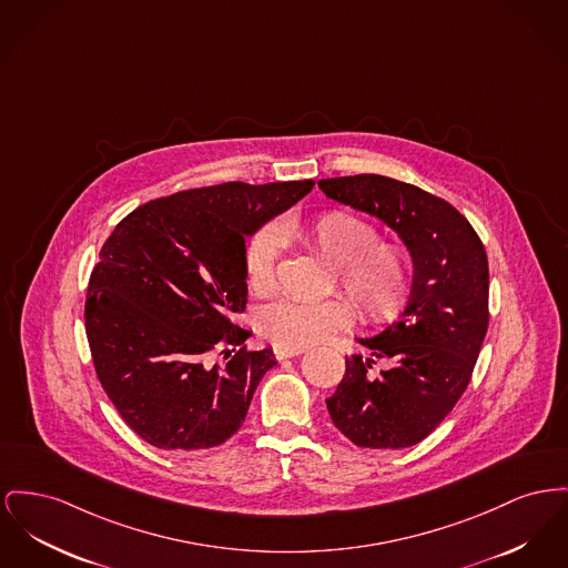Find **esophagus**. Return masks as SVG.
I'll return each instance as SVG.
<instances>
[{
	"instance_id": "esophagus-1",
	"label": "esophagus",
	"mask_w": 568,
	"mask_h": 568,
	"mask_svg": "<svg viewBox=\"0 0 568 568\" xmlns=\"http://www.w3.org/2000/svg\"><path fill=\"white\" fill-rule=\"evenodd\" d=\"M304 349H290V347H281V345H274L272 354L276 361H285V358H294V356H301Z\"/></svg>"
}]
</instances>
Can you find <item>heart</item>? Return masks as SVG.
Returning <instances> with one entry per match:
<instances>
[{
  "instance_id": "heart-1",
  "label": "heart",
  "mask_w": 568,
  "mask_h": 568,
  "mask_svg": "<svg viewBox=\"0 0 568 568\" xmlns=\"http://www.w3.org/2000/svg\"><path fill=\"white\" fill-rule=\"evenodd\" d=\"M285 237H296L308 251L336 267L338 290L354 302L361 317L384 324L399 315L412 292V266L405 248L379 242L377 230L356 214L331 210L302 223H285ZM278 234L264 230L246 248V283L267 294L276 281ZM354 322V308L343 298L324 302H272L262 315V331L281 347L304 349L322 343Z\"/></svg>"
}]
</instances>
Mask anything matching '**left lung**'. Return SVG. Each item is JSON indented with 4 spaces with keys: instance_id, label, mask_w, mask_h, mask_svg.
I'll return each mask as SVG.
<instances>
[{
    "instance_id": "left-lung-1",
    "label": "left lung",
    "mask_w": 568,
    "mask_h": 568,
    "mask_svg": "<svg viewBox=\"0 0 568 568\" xmlns=\"http://www.w3.org/2000/svg\"><path fill=\"white\" fill-rule=\"evenodd\" d=\"M317 184L326 197L393 227L414 264L399 322L358 338L368 358H345V375L326 399L331 418L356 446H414L450 414L471 379L489 326L485 246L457 207L414 184L375 173ZM377 359L383 368L373 374Z\"/></svg>"
}]
</instances>
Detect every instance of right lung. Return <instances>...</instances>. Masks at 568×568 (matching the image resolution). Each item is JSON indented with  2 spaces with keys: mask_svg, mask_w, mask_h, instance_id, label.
<instances>
[{
  "mask_svg": "<svg viewBox=\"0 0 568 568\" xmlns=\"http://www.w3.org/2000/svg\"><path fill=\"white\" fill-rule=\"evenodd\" d=\"M313 184L180 191L139 205L102 244L85 334L106 397L148 444L189 453L242 427L257 384L276 365L272 349H246L251 333L234 324L246 308L244 237ZM219 348L231 358L223 366L211 363Z\"/></svg>",
  "mask_w": 568,
  "mask_h": 568,
  "instance_id": "1",
  "label": "right lung"
}]
</instances>
